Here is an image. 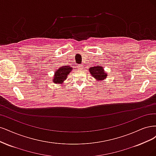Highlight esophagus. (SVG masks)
Here are the masks:
<instances>
[{
  "mask_svg": "<svg viewBox=\"0 0 156 156\" xmlns=\"http://www.w3.org/2000/svg\"><path fill=\"white\" fill-rule=\"evenodd\" d=\"M78 69H79V70H82V69H83V66H82V65H79Z\"/></svg>",
  "mask_w": 156,
  "mask_h": 156,
  "instance_id": "1",
  "label": "esophagus"
}]
</instances>
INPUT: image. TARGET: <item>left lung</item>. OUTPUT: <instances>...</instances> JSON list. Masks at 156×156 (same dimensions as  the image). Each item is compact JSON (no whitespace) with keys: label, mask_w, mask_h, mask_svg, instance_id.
Wrapping results in <instances>:
<instances>
[{"label":"left lung","mask_w":156,"mask_h":156,"mask_svg":"<svg viewBox=\"0 0 156 156\" xmlns=\"http://www.w3.org/2000/svg\"><path fill=\"white\" fill-rule=\"evenodd\" d=\"M89 71L91 76L96 79L97 81H103L108 76L107 73L104 71V69L101 66L92 67L89 69Z\"/></svg>","instance_id":"1"}]
</instances>
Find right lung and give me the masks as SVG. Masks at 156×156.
Returning <instances> with one entry per match:
<instances>
[{"label":"right lung","instance_id":"right-lung-1","mask_svg":"<svg viewBox=\"0 0 156 156\" xmlns=\"http://www.w3.org/2000/svg\"><path fill=\"white\" fill-rule=\"evenodd\" d=\"M73 67L69 66L60 67L54 73L52 82L56 84H62L68 77L69 73L72 71Z\"/></svg>","mask_w":156,"mask_h":156}]
</instances>
